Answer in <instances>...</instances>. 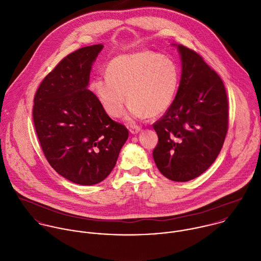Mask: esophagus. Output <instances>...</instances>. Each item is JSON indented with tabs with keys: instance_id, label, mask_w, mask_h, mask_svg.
<instances>
[{
	"instance_id": "obj_1",
	"label": "esophagus",
	"mask_w": 261,
	"mask_h": 261,
	"mask_svg": "<svg viewBox=\"0 0 261 261\" xmlns=\"http://www.w3.org/2000/svg\"><path fill=\"white\" fill-rule=\"evenodd\" d=\"M140 130H141V128L138 127V126H131L130 129H129V131H130L132 134H137Z\"/></svg>"
}]
</instances>
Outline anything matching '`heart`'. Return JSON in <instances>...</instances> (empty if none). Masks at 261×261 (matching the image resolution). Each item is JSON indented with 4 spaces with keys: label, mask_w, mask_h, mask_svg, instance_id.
I'll use <instances>...</instances> for the list:
<instances>
[{
    "label": "heart",
    "mask_w": 261,
    "mask_h": 261,
    "mask_svg": "<svg viewBox=\"0 0 261 261\" xmlns=\"http://www.w3.org/2000/svg\"><path fill=\"white\" fill-rule=\"evenodd\" d=\"M107 78L93 82V91L105 111L114 118L124 113L129 120L158 117L172 105L179 83L176 64L153 50L120 55L109 63ZM126 96H124V94Z\"/></svg>",
    "instance_id": "heart-1"
}]
</instances>
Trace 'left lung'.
<instances>
[{"mask_svg":"<svg viewBox=\"0 0 261 261\" xmlns=\"http://www.w3.org/2000/svg\"><path fill=\"white\" fill-rule=\"evenodd\" d=\"M182 74L176 97L153 124L159 142L152 155L160 172L175 182L204 173L218 158L228 131V98L221 77L196 51L176 45Z\"/></svg>","mask_w":261,"mask_h":261,"instance_id":"obj_1","label":"left lung"}]
</instances>
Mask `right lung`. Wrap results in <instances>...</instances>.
I'll list each match as a JSON object with an SVG mask.
<instances>
[{
  "label": "right lung",
  "mask_w": 261,
  "mask_h": 261,
  "mask_svg": "<svg viewBox=\"0 0 261 261\" xmlns=\"http://www.w3.org/2000/svg\"><path fill=\"white\" fill-rule=\"evenodd\" d=\"M102 47L94 44L69 54L44 77L34 96L33 123L46 161L59 175L79 185L105 180L129 135L88 89L92 65Z\"/></svg>",
  "instance_id": "1"
}]
</instances>
